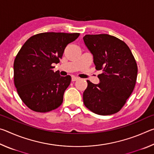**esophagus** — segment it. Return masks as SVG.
I'll list each match as a JSON object with an SVG mask.
<instances>
[{
	"label": "esophagus",
	"mask_w": 154,
	"mask_h": 154,
	"mask_svg": "<svg viewBox=\"0 0 154 154\" xmlns=\"http://www.w3.org/2000/svg\"><path fill=\"white\" fill-rule=\"evenodd\" d=\"M79 78L76 77H74V76H72V79H71L72 82H75V81H77V80H79Z\"/></svg>",
	"instance_id": "34e87169"
}]
</instances>
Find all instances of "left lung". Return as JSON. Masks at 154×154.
<instances>
[{
  "instance_id": "left-lung-1",
  "label": "left lung",
  "mask_w": 154,
  "mask_h": 154,
  "mask_svg": "<svg viewBox=\"0 0 154 154\" xmlns=\"http://www.w3.org/2000/svg\"><path fill=\"white\" fill-rule=\"evenodd\" d=\"M83 39L92 54L96 69L102 71L98 75V84L87 81L83 103L100 116L116 113L134 90L138 72L137 62L128 46L116 36L107 34L86 35Z\"/></svg>"
}]
</instances>
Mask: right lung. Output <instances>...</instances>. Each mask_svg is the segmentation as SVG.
Wrapping results in <instances>:
<instances>
[{"instance_id":"right-lung-1","label":"right lung","mask_w":154,"mask_h":154,"mask_svg":"<svg viewBox=\"0 0 154 154\" xmlns=\"http://www.w3.org/2000/svg\"><path fill=\"white\" fill-rule=\"evenodd\" d=\"M79 33L43 32L31 36L18 52L14 64V83L20 98L36 112L50 111L60 106L70 75L53 71L64 49Z\"/></svg>"}]
</instances>
